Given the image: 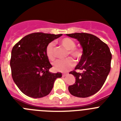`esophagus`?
Listing matches in <instances>:
<instances>
[{"label":"esophagus","instance_id":"1","mask_svg":"<svg viewBox=\"0 0 121 121\" xmlns=\"http://www.w3.org/2000/svg\"><path fill=\"white\" fill-rule=\"evenodd\" d=\"M68 73H64V74H62V76L65 77V76H66L68 75Z\"/></svg>","mask_w":121,"mask_h":121}]
</instances>
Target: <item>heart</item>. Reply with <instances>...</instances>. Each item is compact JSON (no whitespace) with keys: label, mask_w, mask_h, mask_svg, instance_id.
I'll list each match as a JSON object with an SVG mask.
<instances>
[{"label":"heart","mask_w":121,"mask_h":121,"mask_svg":"<svg viewBox=\"0 0 121 121\" xmlns=\"http://www.w3.org/2000/svg\"><path fill=\"white\" fill-rule=\"evenodd\" d=\"M60 43L68 51V53L76 60L81 59L82 53L81 50L76 48V43L73 40L70 38L65 37L60 41ZM46 54L48 59L51 60L55 59L56 56L54 53V43L53 42L48 43L46 48ZM54 68L56 71L60 72H66L74 65V61L71 57L65 59L64 60H58L53 64Z\"/></svg>","instance_id":"heart-1"}]
</instances>
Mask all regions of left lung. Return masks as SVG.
I'll list each match as a JSON object with an SVG mask.
<instances>
[{"label": "left lung", "mask_w": 121, "mask_h": 121, "mask_svg": "<svg viewBox=\"0 0 121 121\" xmlns=\"http://www.w3.org/2000/svg\"><path fill=\"white\" fill-rule=\"evenodd\" d=\"M67 36L76 39L82 48V54L75 70L70 72L76 78L75 83L68 86L69 92L78 98H87L101 88L111 68L112 54L106 43L91 34L75 33Z\"/></svg>", "instance_id": "obj_1"}]
</instances>
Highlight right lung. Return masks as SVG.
<instances>
[{
  "label": "right lung",
  "instance_id": "right-lung-1",
  "mask_svg": "<svg viewBox=\"0 0 121 121\" xmlns=\"http://www.w3.org/2000/svg\"><path fill=\"white\" fill-rule=\"evenodd\" d=\"M62 35L34 33L26 35L13 47L10 67L13 79L19 90L29 97L40 98L51 92L61 73L49 71L52 65L46 54L51 42Z\"/></svg>",
  "mask_w": 121,
  "mask_h": 121
}]
</instances>
